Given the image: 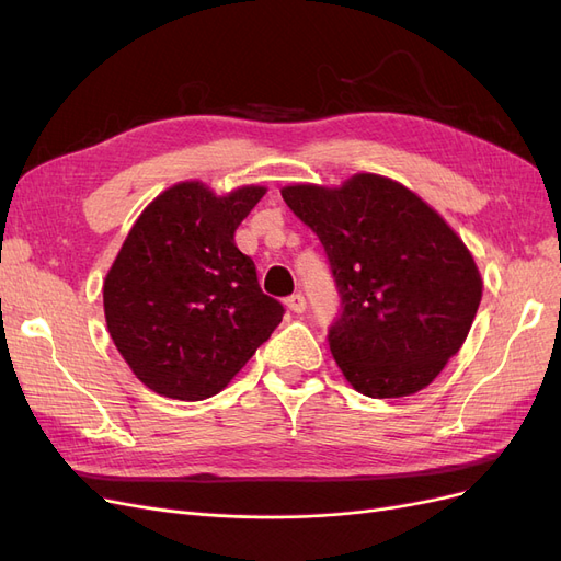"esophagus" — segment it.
Wrapping results in <instances>:
<instances>
[{
    "label": "esophagus",
    "instance_id": "esophagus-1",
    "mask_svg": "<svg viewBox=\"0 0 561 561\" xmlns=\"http://www.w3.org/2000/svg\"><path fill=\"white\" fill-rule=\"evenodd\" d=\"M285 307L290 309L293 313H304V311H307V299H304L301 295H293V297L285 299Z\"/></svg>",
    "mask_w": 561,
    "mask_h": 561
}]
</instances>
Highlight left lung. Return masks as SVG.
Listing matches in <instances>:
<instances>
[{
  "instance_id": "1",
  "label": "left lung",
  "mask_w": 561,
  "mask_h": 561,
  "mask_svg": "<svg viewBox=\"0 0 561 561\" xmlns=\"http://www.w3.org/2000/svg\"><path fill=\"white\" fill-rule=\"evenodd\" d=\"M328 252L342 313L328 342L367 398L426 388L463 346L482 299L470 250L404 184L358 173L342 186H283Z\"/></svg>"
}]
</instances>
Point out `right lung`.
<instances>
[{
  "instance_id": "right-lung-1",
  "label": "right lung",
  "mask_w": 561,
  "mask_h": 561,
  "mask_svg": "<svg viewBox=\"0 0 561 561\" xmlns=\"http://www.w3.org/2000/svg\"><path fill=\"white\" fill-rule=\"evenodd\" d=\"M266 194L250 184L215 196L178 182L135 219L103 285L114 346L147 388L206 400L239 375L285 309L262 293L233 233Z\"/></svg>"
}]
</instances>
